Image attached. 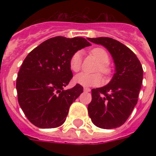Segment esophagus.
<instances>
[{
    "mask_svg": "<svg viewBox=\"0 0 156 156\" xmlns=\"http://www.w3.org/2000/svg\"><path fill=\"white\" fill-rule=\"evenodd\" d=\"M83 90H85V91H87V92H90V88H88V87H84V88H83Z\"/></svg>",
    "mask_w": 156,
    "mask_h": 156,
    "instance_id": "esophagus-1",
    "label": "esophagus"
}]
</instances>
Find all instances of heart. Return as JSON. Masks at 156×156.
Returning a JSON list of instances; mask_svg holds the SVG:
<instances>
[{"instance_id": "b5f03b06", "label": "heart", "mask_w": 156, "mask_h": 156, "mask_svg": "<svg viewBox=\"0 0 156 156\" xmlns=\"http://www.w3.org/2000/svg\"><path fill=\"white\" fill-rule=\"evenodd\" d=\"M90 54L94 56L100 62L99 70L108 76L111 73V69L108 66L109 62V56L107 51L102 48H95L90 50ZM82 67V52L80 51L74 52L69 60V68L73 72H78ZM76 83L84 87H95L102 83V77L100 73H81L75 76Z\"/></svg>"}]
</instances>
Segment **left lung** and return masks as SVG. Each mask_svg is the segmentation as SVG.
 Wrapping results in <instances>:
<instances>
[{"mask_svg":"<svg viewBox=\"0 0 156 156\" xmlns=\"http://www.w3.org/2000/svg\"><path fill=\"white\" fill-rule=\"evenodd\" d=\"M108 50L116 66V73L105 87L91 90L88 113L93 124L101 129L122 126L138 103L143 69L136 55L126 45L108 37L88 38Z\"/></svg>","mask_w":156,"mask_h":156,"instance_id":"8db88e82","label":"left lung"}]
</instances>
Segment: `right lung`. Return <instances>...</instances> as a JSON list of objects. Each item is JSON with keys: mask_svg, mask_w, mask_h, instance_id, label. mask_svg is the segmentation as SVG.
I'll list each match as a JSON object with an SVG mask.
<instances>
[{"mask_svg": "<svg viewBox=\"0 0 156 156\" xmlns=\"http://www.w3.org/2000/svg\"><path fill=\"white\" fill-rule=\"evenodd\" d=\"M90 45L83 37L56 36L27 56L18 71L16 89L18 104L33 125L51 129L65 122L70 105L83 91L79 84L64 89L73 78L69 60L78 50Z\"/></svg>", "mask_w": 156, "mask_h": 156, "instance_id": "obj_1", "label": "right lung"}]
</instances>
